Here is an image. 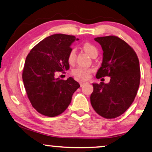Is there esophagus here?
<instances>
[{
    "mask_svg": "<svg viewBox=\"0 0 152 152\" xmlns=\"http://www.w3.org/2000/svg\"><path fill=\"white\" fill-rule=\"evenodd\" d=\"M79 83H80V85L81 86V87H82V86L85 85V84H87V81H85V80H80V82H79Z\"/></svg>",
    "mask_w": 152,
    "mask_h": 152,
    "instance_id": "obj_1",
    "label": "esophagus"
}]
</instances>
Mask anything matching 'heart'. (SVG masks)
Returning <instances> with one entry per match:
<instances>
[{"label":"heart","instance_id":"b5f03b06","mask_svg":"<svg viewBox=\"0 0 152 152\" xmlns=\"http://www.w3.org/2000/svg\"><path fill=\"white\" fill-rule=\"evenodd\" d=\"M83 49L87 52V53L91 56L94 55H98V49L97 48L94 46V45L90 44V43L86 42L83 44ZM76 59V48H72L71 50L69 51L68 54V56H67V61L70 63V64H73L75 62ZM93 71L91 68L83 66H78L76 67L75 69L72 70V74L74 76H75L78 78H80L81 79H87L89 78L90 74Z\"/></svg>","mask_w":152,"mask_h":152}]
</instances>
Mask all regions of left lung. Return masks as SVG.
<instances>
[{"label":"left lung","mask_w":152,"mask_h":152,"mask_svg":"<svg viewBox=\"0 0 152 152\" xmlns=\"http://www.w3.org/2000/svg\"><path fill=\"white\" fill-rule=\"evenodd\" d=\"M94 39L104 52L96 78L109 76L110 80L108 84L93 83L91 104L100 116L116 118L126 111L137 96L141 76L139 61L132 48L117 36Z\"/></svg>","instance_id":"8db88e82"}]
</instances>
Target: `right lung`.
<instances>
[{
	"instance_id": "right-lung-1",
	"label": "right lung",
	"mask_w": 152,
	"mask_h": 152,
	"mask_svg": "<svg viewBox=\"0 0 152 152\" xmlns=\"http://www.w3.org/2000/svg\"><path fill=\"white\" fill-rule=\"evenodd\" d=\"M75 36L54 34L34 46L27 55L22 72L27 96L40 114L55 117L68 107L72 95L80 87L73 78H56L55 74L69 68L67 56Z\"/></svg>"
}]
</instances>
